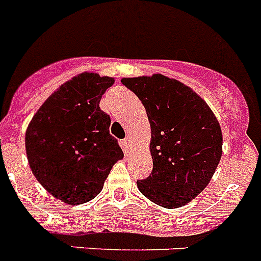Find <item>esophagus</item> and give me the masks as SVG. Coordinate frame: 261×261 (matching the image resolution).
<instances>
[{"label": "esophagus", "instance_id": "34e87169", "mask_svg": "<svg viewBox=\"0 0 261 261\" xmlns=\"http://www.w3.org/2000/svg\"><path fill=\"white\" fill-rule=\"evenodd\" d=\"M122 148L125 149V150H130V148H132V140H130V137H125V139L122 140Z\"/></svg>", "mask_w": 261, "mask_h": 261}]
</instances>
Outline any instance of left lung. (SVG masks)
Here are the masks:
<instances>
[{
    "instance_id": "left-lung-1",
    "label": "left lung",
    "mask_w": 261,
    "mask_h": 261,
    "mask_svg": "<svg viewBox=\"0 0 261 261\" xmlns=\"http://www.w3.org/2000/svg\"><path fill=\"white\" fill-rule=\"evenodd\" d=\"M146 109L153 170L137 181L144 197L165 208L188 204L210 184L223 136L211 108L190 87L161 73L122 77Z\"/></svg>"
}]
</instances>
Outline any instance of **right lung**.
<instances>
[{"instance_id":"right-lung-1","label":"right lung","mask_w":261,"mask_h":261,"mask_svg":"<svg viewBox=\"0 0 261 261\" xmlns=\"http://www.w3.org/2000/svg\"><path fill=\"white\" fill-rule=\"evenodd\" d=\"M113 83V77L99 73H79L51 93L26 129L33 174L53 197L70 206L96 197L113 165L124 157L109 135L111 119L99 107Z\"/></svg>"}]
</instances>
